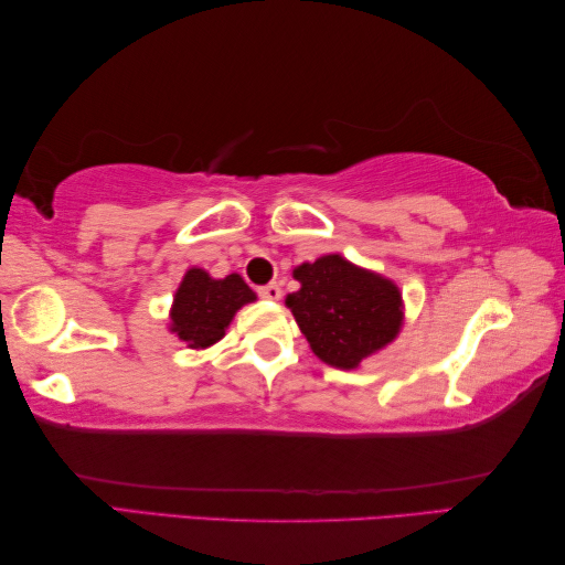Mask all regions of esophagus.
Wrapping results in <instances>:
<instances>
[{
  "label": "esophagus",
  "mask_w": 565,
  "mask_h": 565,
  "mask_svg": "<svg viewBox=\"0 0 565 565\" xmlns=\"http://www.w3.org/2000/svg\"><path fill=\"white\" fill-rule=\"evenodd\" d=\"M257 292H260V298H265V300H273V302L282 298V288H280V285H277V282L263 285V288L257 290Z\"/></svg>",
  "instance_id": "obj_1"
}]
</instances>
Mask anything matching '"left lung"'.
Wrapping results in <instances>:
<instances>
[{"label": "left lung", "instance_id": "obj_1", "mask_svg": "<svg viewBox=\"0 0 565 565\" xmlns=\"http://www.w3.org/2000/svg\"><path fill=\"white\" fill-rule=\"evenodd\" d=\"M300 290L285 298L310 350L338 370H358L401 335L403 292L375 270L350 263L340 253L302 263L292 270Z\"/></svg>", "mask_w": 565, "mask_h": 565}]
</instances>
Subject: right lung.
Returning a JSON list of instances; mask_svg holds the SVG:
<instances>
[{"mask_svg":"<svg viewBox=\"0 0 565 565\" xmlns=\"http://www.w3.org/2000/svg\"><path fill=\"white\" fill-rule=\"evenodd\" d=\"M255 300L257 295L237 273L212 277L202 267H190L174 290L168 328L190 350H207L225 338L235 312Z\"/></svg>","mask_w":565,"mask_h":565,"instance_id":"obj_1","label":"right lung"}]
</instances>
